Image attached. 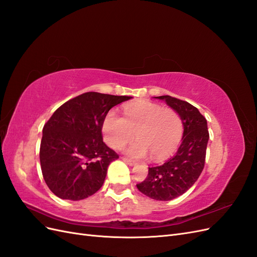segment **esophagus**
Wrapping results in <instances>:
<instances>
[{"label": "esophagus", "mask_w": 257, "mask_h": 257, "mask_svg": "<svg viewBox=\"0 0 257 257\" xmlns=\"http://www.w3.org/2000/svg\"><path fill=\"white\" fill-rule=\"evenodd\" d=\"M122 160L126 163L127 165H130V166H135L137 163L135 162V161H133V160H130V159H127V158H122Z\"/></svg>", "instance_id": "1"}]
</instances>
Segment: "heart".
<instances>
[{
  "instance_id": "obj_1",
  "label": "heart",
  "mask_w": 257,
  "mask_h": 257,
  "mask_svg": "<svg viewBox=\"0 0 257 257\" xmlns=\"http://www.w3.org/2000/svg\"><path fill=\"white\" fill-rule=\"evenodd\" d=\"M124 118L114 110L108 112L103 121L105 142L113 149H121L135 137L126 153L135 159L151 154L154 161H162L174 153L180 144L183 123L172 108L141 100L128 104L123 109Z\"/></svg>"
}]
</instances>
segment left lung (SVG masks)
I'll return each instance as SVG.
<instances>
[{
    "label": "left lung",
    "mask_w": 257,
    "mask_h": 257,
    "mask_svg": "<svg viewBox=\"0 0 257 257\" xmlns=\"http://www.w3.org/2000/svg\"><path fill=\"white\" fill-rule=\"evenodd\" d=\"M176 110L183 123L182 143L173 158L160 166L149 167L137 189L155 200H172L197 181L205 166L209 132L207 120L196 107L169 95L157 96Z\"/></svg>",
    "instance_id": "obj_1"
}]
</instances>
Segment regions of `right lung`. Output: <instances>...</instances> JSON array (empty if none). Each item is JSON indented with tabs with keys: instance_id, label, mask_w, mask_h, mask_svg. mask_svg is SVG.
Segmentation results:
<instances>
[{
	"instance_id": "obj_1",
	"label": "right lung",
	"mask_w": 257,
	"mask_h": 257,
	"mask_svg": "<svg viewBox=\"0 0 257 257\" xmlns=\"http://www.w3.org/2000/svg\"><path fill=\"white\" fill-rule=\"evenodd\" d=\"M130 98L87 92L53 112L43 128L40 161L54 195L80 200L102 188L108 166L119 158L103 142V121L112 107Z\"/></svg>"
}]
</instances>
